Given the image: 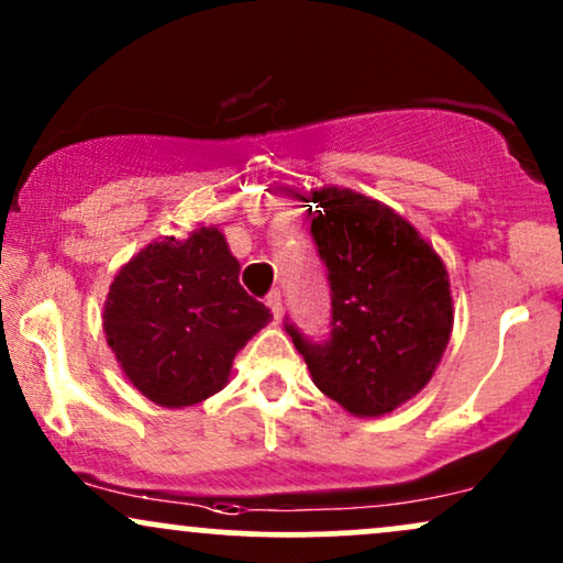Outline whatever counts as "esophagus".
<instances>
[{"mask_svg": "<svg viewBox=\"0 0 563 563\" xmlns=\"http://www.w3.org/2000/svg\"><path fill=\"white\" fill-rule=\"evenodd\" d=\"M267 307L273 309V314H275V320H280L283 318V294L280 290H269L267 294Z\"/></svg>", "mask_w": 563, "mask_h": 563, "instance_id": "1", "label": "esophagus"}]
</instances>
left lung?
<instances>
[{"instance_id": "left-lung-1", "label": "left lung", "mask_w": 563, "mask_h": 563, "mask_svg": "<svg viewBox=\"0 0 563 563\" xmlns=\"http://www.w3.org/2000/svg\"><path fill=\"white\" fill-rule=\"evenodd\" d=\"M314 203L309 232L331 286V333L312 341L288 318L286 331L322 394L352 416H384L429 384L448 349V269L378 200L325 187Z\"/></svg>"}]
</instances>
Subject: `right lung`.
<instances>
[{
    "mask_svg": "<svg viewBox=\"0 0 563 563\" xmlns=\"http://www.w3.org/2000/svg\"><path fill=\"white\" fill-rule=\"evenodd\" d=\"M241 264L217 228L142 249L108 290V346L134 389L187 407L228 384L235 354L273 314L245 294Z\"/></svg>",
    "mask_w": 563,
    "mask_h": 563,
    "instance_id": "obj_1",
    "label": "right lung"
}]
</instances>
